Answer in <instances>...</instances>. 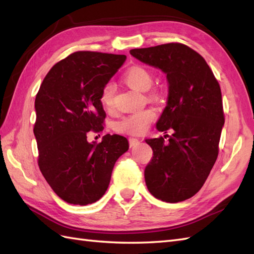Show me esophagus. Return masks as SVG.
Segmentation results:
<instances>
[{
  "label": "esophagus",
  "instance_id": "1",
  "mask_svg": "<svg viewBox=\"0 0 254 254\" xmlns=\"http://www.w3.org/2000/svg\"><path fill=\"white\" fill-rule=\"evenodd\" d=\"M128 142H130V145L132 147V146H136V145H138L141 141H139L138 138H135V137H130V138H128Z\"/></svg>",
  "mask_w": 254,
  "mask_h": 254
}]
</instances>
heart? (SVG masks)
I'll return each instance as SVG.
<instances>
[{"label": "heart", "mask_w": 254, "mask_h": 254, "mask_svg": "<svg viewBox=\"0 0 254 254\" xmlns=\"http://www.w3.org/2000/svg\"><path fill=\"white\" fill-rule=\"evenodd\" d=\"M123 80L128 87L137 91H147L153 85V75L148 69L143 66H132L123 74ZM113 97H115V86L107 83L101 90L100 102L105 109L110 110L113 107ZM156 118L154 109H143L123 117L116 124V128L121 133L131 134V135H141L147 130L149 124Z\"/></svg>", "instance_id": "heart-1"}]
</instances>
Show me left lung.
Here are the masks:
<instances>
[{"label": "left lung", "mask_w": 254, "mask_h": 254, "mask_svg": "<svg viewBox=\"0 0 254 254\" xmlns=\"http://www.w3.org/2000/svg\"><path fill=\"white\" fill-rule=\"evenodd\" d=\"M130 53L161 69L168 82L167 105L156 123L165 135L145 139L154 153L145 182L156 198L186 201L201 190L217 159L225 123L219 84L203 57L186 45L172 42Z\"/></svg>", "instance_id": "obj_1"}]
</instances>
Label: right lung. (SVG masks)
<instances>
[{"instance_id": "add662e5", "label": "right lung", "mask_w": 254, "mask_h": 254, "mask_svg": "<svg viewBox=\"0 0 254 254\" xmlns=\"http://www.w3.org/2000/svg\"><path fill=\"white\" fill-rule=\"evenodd\" d=\"M127 57L78 51L58 62L36 96L34 134L42 176L63 201L95 203L109 187L116 161L128 149L127 139L107 134L89 143V132L102 131L104 86Z\"/></svg>"}]
</instances>
